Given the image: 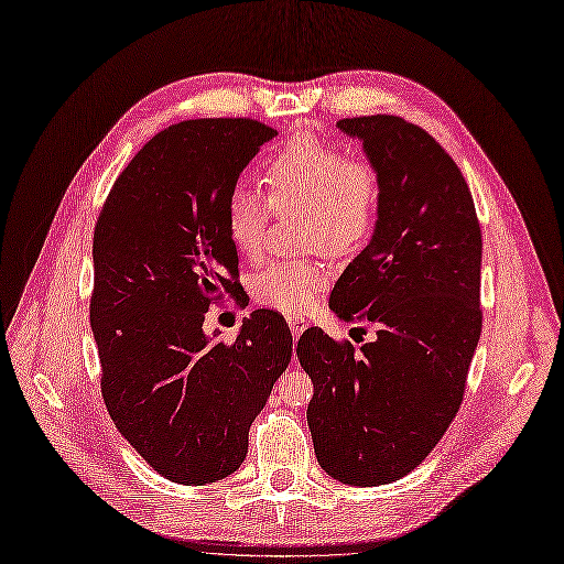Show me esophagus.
I'll use <instances>...</instances> for the list:
<instances>
[{"instance_id": "esophagus-1", "label": "esophagus", "mask_w": 564, "mask_h": 564, "mask_svg": "<svg viewBox=\"0 0 564 564\" xmlns=\"http://www.w3.org/2000/svg\"><path fill=\"white\" fill-rule=\"evenodd\" d=\"M286 322H289V329H292L294 338H299L305 332V327H308V322H305L303 317H286Z\"/></svg>"}]
</instances>
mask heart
<instances>
[{
    "label": "heart",
    "mask_w": 564,
    "mask_h": 564,
    "mask_svg": "<svg viewBox=\"0 0 564 564\" xmlns=\"http://www.w3.org/2000/svg\"><path fill=\"white\" fill-rule=\"evenodd\" d=\"M268 197L235 185L226 202V226L247 259H259L265 232L278 214L303 212L299 226L305 247L348 256L369 240L383 202V174L362 152H346L317 133H299L265 164ZM329 282L322 261H278L253 278V296L265 308L305 313Z\"/></svg>",
    "instance_id": "1"
}]
</instances>
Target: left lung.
<instances>
[{
    "label": "left lung",
    "mask_w": 564,
    "mask_h": 564,
    "mask_svg": "<svg viewBox=\"0 0 564 564\" xmlns=\"http://www.w3.org/2000/svg\"><path fill=\"white\" fill-rule=\"evenodd\" d=\"M383 174L369 245L329 296L377 338L357 352L322 329L299 338L313 381L308 425L319 466L352 487L395 482L431 454L464 402L482 332V230L460 169L395 115L338 119Z\"/></svg>",
    "instance_id": "8db88e82"
}]
</instances>
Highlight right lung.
I'll use <instances>...</instances> for the list:
<instances>
[{"label": "right lung", "mask_w": 564, "mask_h": 564, "mask_svg": "<svg viewBox=\"0 0 564 564\" xmlns=\"http://www.w3.org/2000/svg\"><path fill=\"white\" fill-rule=\"evenodd\" d=\"M272 135L249 117L166 127L135 152L96 220L100 392L117 431L178 485L242 466L251 423L292 360L275 311H253L232 344L202 332L209 305L240 286L228 195Z\"/></svg>", "instance_id": "add662e5"}]
</instances>
